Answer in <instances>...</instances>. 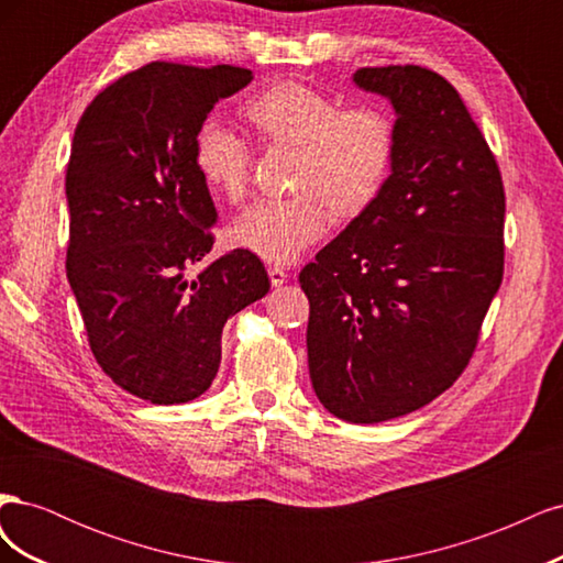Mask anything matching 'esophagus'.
Here are the masks:
<instances>
[{"instance_id": "34e87169", "label": "esophagus", "mask_w": 563, "mask_h": 563, "mask_svg": "<svg viewBox=\"0 0 563 563\" xmlns=\"http://www.w3.org/2000/svg\"><path fill=\"white\" fill-rule=\"evenodd\" d=\"M267 275H269V282H272V286H282L284 282H286V269L284 267H277V265H269L267 267Z\"/></svg>"}]
</instances>
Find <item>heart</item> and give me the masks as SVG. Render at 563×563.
I'll return each instance as SVG.
<instances>
[{"label":"heart","instance_id":"1","mask_svg":"<svg viewBox=\"0 0 563 563\" xmlns=\"http://www.w3.org/2000/svg\"><path fill=\"white\" fill-rule=\"evenodd\" d=\"M242 112L263 141L296 147V192L255 199L232 228L240 249L288 265L327 234L329 209L360 216L383 192L395 162V126L383 110L345 108L308 84L279 81L251 96ZM195 164L211 190L228 199L246 192L251 147L223 119L209 117L197 129Z\"/></svg>","mask_w":563,"mask_h":563}]
</instances>
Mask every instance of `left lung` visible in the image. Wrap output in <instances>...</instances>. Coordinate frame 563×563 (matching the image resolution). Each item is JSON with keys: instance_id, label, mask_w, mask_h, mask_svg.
Masks as SVG:
<instances>
[{"instance_id": "8db88e82", "label": "left lung", "mask_w": 563, "mask_h": 563, "mask_svg": "<svg viewBox=\"0 0 563 563\" xmlns=\"http://www.w3.org/2000/svg\"><path fill=\"white\" fill-rule=\"evenodd\" d=\"M397 112L378 199L300 272L308 364L335 418L371 424L446 391L479 343L505 269V187L451 84L420 65L362 67Z\"/></svg>"}]
</instances>
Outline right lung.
I'll return each mask as SVG.
<instances>
[{"label":"right lung","instance_id":"right-lung-1","mask_svg":"<svg viewBox=\"0 0 563 563\" xmlns=\"http://www.w3.org/2000/svg\"><path fill=\"white\" fill-rule=\"evenodd\" d=\"M251 79L246 67L155 60L100 91L75 129L67 282L100 368L152 404L203 395L225 321L269 291L261 258L244 249L185 277L213 249L218 218L195 135Z\"/></svg>","mask_w":563,"mask_h":563}]
</instances>
